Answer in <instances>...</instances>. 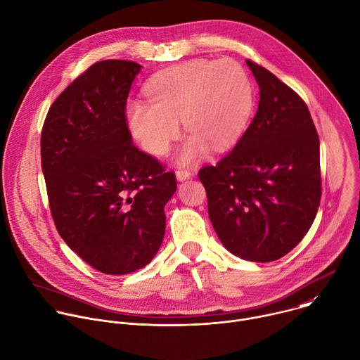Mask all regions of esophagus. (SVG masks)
<instances>
[{
  "mask_svg": "<svg viewBox=\"0 0 360 360\" xmlns=\"http://www.w3.org/2000/svg\"><path fill=\"white\" fill-rule=\"evenodd\" d=\"M175 175H176V179H178V181H185V179H189L192 174H191V171H188V169H176Z\"/></svg>",
  "mask_w": 360,
  "mask_h": 360,
  "instance_id": "obj_1",
  "label": "esophagus"
}]
</instances>
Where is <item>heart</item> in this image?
<instances>
[{"mask_svg": "<svg viewBox=\"0 0 360 360\" xmlns=\"http://www.w3.org/2000/svg\"><path fill=\"white\" fill-rule=\"evenodd\" d=\"M150 100L126 107L129 129L153 155H164L179 134V118L189 133L176 161L192 165L210 148L224 151L242 136L253 108V83L233 59H192L155 73L146 86Z\"/></svg>", "mask_w": 360, "mask_h": 360, "instance_id": "obj_1", "label": "heart"}]
</instances>
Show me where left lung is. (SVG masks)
<instances>
[{"mask_svg":"<svg viewBox=\"0 0 360 360\" xmlns=\"http://www.w3.org/2000/svg\"><path fill=\"white\" fill-rule=\"evenodd\" d=\"M260 87L257 112L229 155L199 171L221 245L248 262H274L308 233L321 200L319 139L304 100L246 60Z\"/></svg>","mask_w":360,"mask_h":360,"instance_id":"1","label":"left lung"}]
</instances>
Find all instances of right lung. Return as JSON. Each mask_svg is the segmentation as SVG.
I'll list each match as a JSON object with an SVG mask.
<instances>
[{"label":"right lung","instance_id":"obj_1","mask_svg":"<svg viewBox=\"0 0 360 360\" xmlns=\"http://www.w3.org/2000/svg\"><path fill=\"white\" fill-rule=\"evenodd\" d=\"M141 65H91L53 101L41 136L42 171L55 226L89 266L123 276L147 266L165 233L172 172L140 151L126 103Z\"/></svg>","mask_w":360,"mask_h":360}]
</instances>
